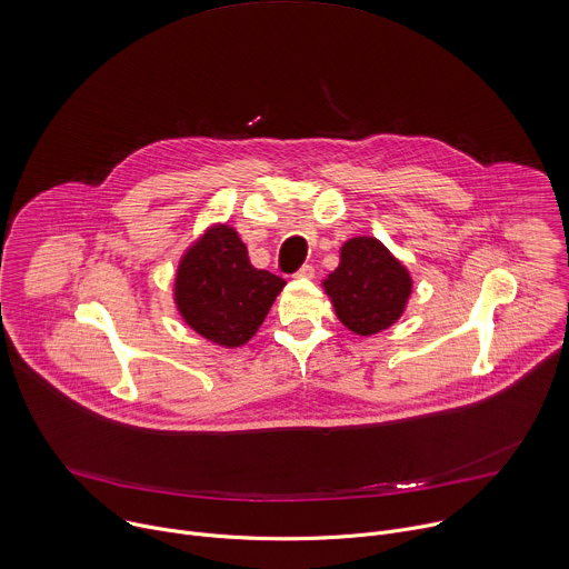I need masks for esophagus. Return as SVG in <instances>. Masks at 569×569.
<instances>
[{
    "instance_id": "obj_1",
    "label": "esophagus",
    "mask_w": 569,
    "mask_h": 569,
    "mask_svg": "<svg viewBox=\"0 0 569 569\" xmlns=\"http://www.w3.org/2000/svg\"><path fill=\"white\" fill-rule=\"evenodd\" d=\"M295 277H299V279H312V277H315V268H312L310 263H303V266L295 272Z\"/></svg>"
}]
</instances>
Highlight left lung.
I'll use <instances>...</instances> for the list:
<instances>
[{"instance_id":"obj_1","label":"left lung","mask_w":569,"mask_h":569,"mask_svg":"<svg viewBox=\"0 0 569 569\" xmlns=\"http://www.w3.org/2000/svg\"><path fill=\"white\" fill-rule=\"evenodd\" d=\"M323 288L343 326L357 335H372L402 315L411 277L380 241L359 237L343 243L341 263Z\"/></svg>"}]
</instances>
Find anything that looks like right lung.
Returning <instances> with one entry per match:
<instances>
[{
	"instance_id": "right-lung-1",
	"label": "right lung",
	"mask_w": 569,
	"mask_h": 569,
	"mask_svg": "<svg viewBox=\"0 0 569 569\" xmlns=\"http://www.w3.org/2000/svg\"><path fill=\"white\" fill-rule=\"evenodd\" d=\"M283 286L281 277L257 270L239 234L221 226L180 261L176 303L184 321L203 337L241 346L263 323Z\"/></svg>"
}]
</instances>
